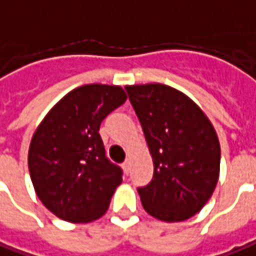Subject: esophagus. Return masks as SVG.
I'll list each match as a JSON object with an SVG mask.
<instances>
[{
  "mask_svg": "<svg viewBox=\"0 0 256 256\" xmlns=\"http://www.w3.org/2000/svg\"><path fill=\"white\" fill-rule=\"evenodd\" d=\"M122 166H123V168H124V172H130V162H128V160H126V162H124V163L122 164Z\"/></svg>",
  "mask_w": 256,
  "mask_h": 256,
  "instance_id": "1",
  "label": "esophagus"
}]
</instances>
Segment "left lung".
Segmentation results:
<instances>
[{
  "instance_id": "obj_1",
  "label": "left lung",
  "mask_w": 256,
  "mask_h": 256,
  "mask_svg": "<svg viewBox=\"0 0 256 256\" xmlns=\"http://www.w3.org/2000/svg\"><path fill=\"white\" fill-rule=\"evenodd\" d=\"M124 89L154 163L152 181L137 188L142 204L162 221L188 220L216 190L221 162L216 130L194 102L170 86Z\"/></svg>"
}]
</instances>
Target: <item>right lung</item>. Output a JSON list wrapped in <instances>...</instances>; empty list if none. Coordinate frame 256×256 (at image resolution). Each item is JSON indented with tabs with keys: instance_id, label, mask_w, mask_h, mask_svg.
Instances as JSON below:
<instances>
[{
	"instance_id": "add662e5",
	"label": "right lung",
	"mask_w": 256,
	"mask_h": 256,
	"mask_svg": "<svg viewBox=\"0 0 256 256\" xmlns=\"http://www.w3.org/2000/svg\"><path fill=\"white\" fill-rule=\"evenodd\" d=\"M126 102L120 86L84 84L64 96L32 137L28 167L42 204L70 222L102 216L122 182L99 134L103 119Z\"/></svg>"
}]
</instances>
